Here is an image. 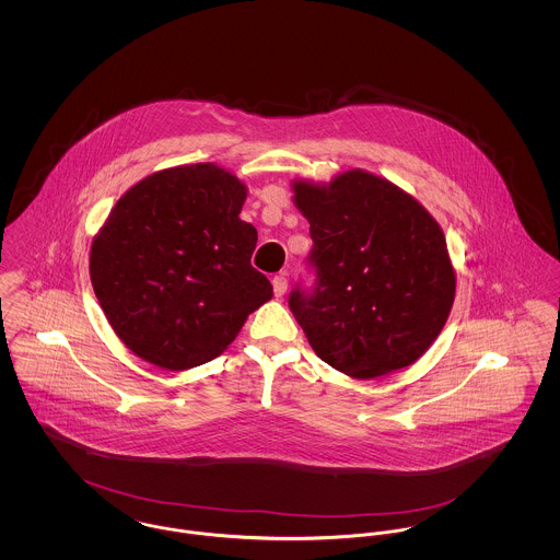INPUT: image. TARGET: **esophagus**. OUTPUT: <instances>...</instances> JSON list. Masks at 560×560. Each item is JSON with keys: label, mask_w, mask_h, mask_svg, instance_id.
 <instances>
[{"label": "esophagus", "mask_w": 560, "mask_h": 560, "mask_svg": "<svg viewBox=\"0 0 560 560\" xmlns=\"http://www.w3.org/2000/svg\"><path fill=\"white\" fill-rule=\"evenodd\" d=\"M272 290H275V295H279V298L288 292V277L285 275H277L272 279Z\"/></svg>", "instance_id": "esophagus-1"}]
</instances>
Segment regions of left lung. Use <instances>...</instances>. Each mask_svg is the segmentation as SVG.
I'll use <instances>...</instances> for the list:
<instances>
[{
    "mask_svg": "<svg viewBox=\"0 0 560 560\" xmlns=\"http://www.w3.org/2000/svg\"><path fill=\"white\" fill-rule=\"evenodd\" d=\"M311 224L315 285L290 293L317 357L352 377L416 363L452 311L455 272L436 220L411 195L363 170L329 185L293 183Z\"/></svg>",
    "mask_w": 560,
    "mask_h": 560,
    "instance_id": "8db88e82",
    "label": "left lung"
}]
</instances>
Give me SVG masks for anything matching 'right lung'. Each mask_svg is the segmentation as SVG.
<instances>
[{
	"instance_id": "right-lung-1",
	"label": "right lung",
	"mask_w": 560,
	"mask_h": 560,
	"mask_svg": "<svg viewBox=\"0 0 560 560\" xmlns=\"http://www.w3.org/2000/svg\"><path fill=\"white\" fill-rule=\"evenodd\" d=\"M247 188L213 163L161 170L133 185L92 241L90 279L110 327L172 372L220 357L272 298L252 267L258 233L240 218Z\"/></svg>"
}]
</instances>
